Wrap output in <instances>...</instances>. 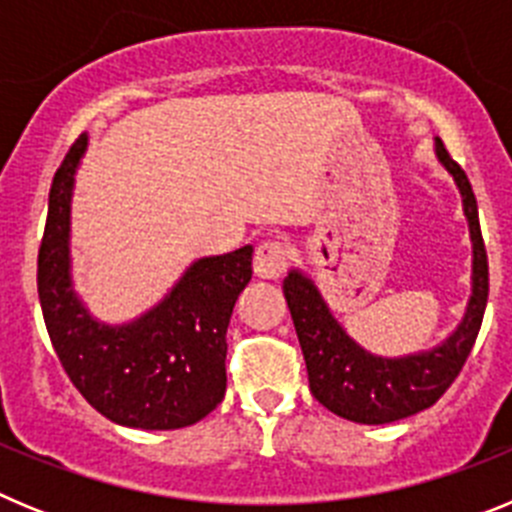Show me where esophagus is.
Here are the masks:
<instances>
[{
    "instance_id": "esophagus-1",
    "label": "esophagus",
    "mask_w": 512,
    "mask_h": 512,
    "mask_svg": "<svg viewBox=\"0 0 512 512\" xmlns=\"http://www.w3.org/2000/svg\"><path fill=\"white\" fill-rule=\"evenodd\" d=\"M289 264V253L282 243L277 241H266L256 248L253 253V271H256V277L261 279H282L284 271H287Z\"/></svg>"
}]
</instances>
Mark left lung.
I'll return each mask as SVG.
<instances>
[{
  "label": "left lung",
  "mask_w": 512,
  "mask_h": 512,
  "mask_svg": "<svg viewBox=\"0 0 512 512\" xmlns=\"http://www.w3.org/2000/svg\"><path fill=\"white\" fill-rule=\"evenodd\" d=\"M433 153L459 189L472 241V292L459 325L441 343L402 356L374 354L348 336L310 274L295 266L284 279V297L295 320L310 390L315 400L338 418L384 425L431 408L449 390L477 341L490 289L477 200L467 174L451 161L438 138Z\"/></svg>",
  "instance_id": "8db88e82"
}]
</instances>
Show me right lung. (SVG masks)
<instances>
[{
  "label": "right lung",
  "mask_w": 512,
  "mask_h": 512,
  "mask_svg": "<svg viewBox=\"0 0 512 512\" xmlns=\"http://www.w3.org/2000/svg\"><path fill=\"white\" fill-rule=\"evenodd\" d=\"M87 148L84 133L48 194L38 253L45 328L74 387L104 418L143 431L184 428L225 397V333L235 300L251 282L253 246L192 261L166 295L133 320L94 318L76 292L71 261V205Z\"/></svg>",
  "instance_id": "add662e5"
}]
</instances>
